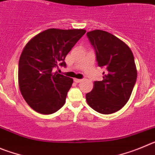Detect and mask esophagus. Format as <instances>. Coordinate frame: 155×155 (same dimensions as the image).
<instances>
[{
    "label": "esophagus",
    "mask_w": 155,
    "mask_h": 155,
    "mask_svg": "<svg viewBox=\"0 0 155 155\" xmlns=\"http://www.w3.org/2000/svg\"><path fill=\"white\" fill-rule=\"evenodd\" d=\"M74 82L76 83H79L82 82V79H74Z\"/></svg>",
    "instance_id": "obj_1"
}]
</instances>
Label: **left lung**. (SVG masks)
I'll use <instances>...</instances> for the list:
<instances>
[{
    "mask_svg": "<svg viewBox=\"0 0 155 155\" xmlns=\"http://www.w3.org/2000/svg\"><path fill=\"white\" fill-rule=\"evenodd\" d=\"M96 51L97 64L106 68L104 79L95 81L86 93L87 104L100 114L120 110L129 100L137 80V69L131 50L118 38L102 30L87 32Z\"/></svg>",
    "mask_w": 155,
    "mask_h": 155,
    "instance_id": "left-lung-1",
    "label": "left lung"
}]
</instances>
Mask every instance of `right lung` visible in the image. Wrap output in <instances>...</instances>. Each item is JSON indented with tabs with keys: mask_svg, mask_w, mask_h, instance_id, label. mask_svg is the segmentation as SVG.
Instances as JSON below:
<instances>
[{
	"mask_svg": "<svg viewBox=\"0 0 155 155\" xmlns=\"http://www.w3.org/2000/svg\"><path fill=\"white\" fill-rule=\"evenodd\" d=\"M86 33L84 29L49 28L32 38L18 63V85L24 99L36 112L51 114L65 104L73 79L54 72L66 66L65 58Z\"/></svg>",
	"mask_w": 155,
	"mask_h": 155,
	"instance_id": "1",
	"label": "right lung"
}]
</instances>
